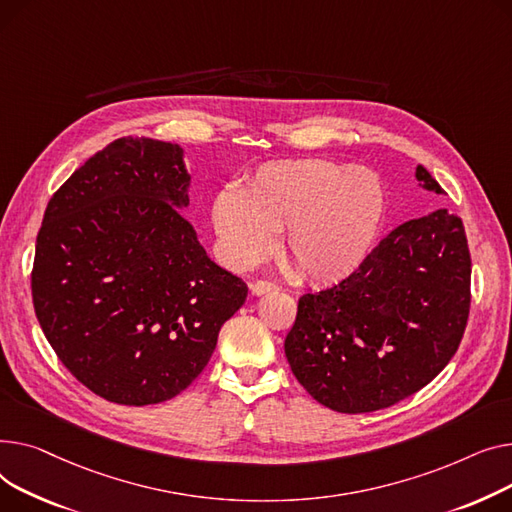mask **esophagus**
<instances>
[{
  "label": "esophagus",
  "instance_id": "esophagus-1",
  "mask_svg": "<svg viewBox=\"0 0 512 512\" xmlns=\"http://www.w3.org/2000/svg\"><path fill=\"white\" fill-rule=\"evenodd\" d=\"M281 287L273 281H266V279H258V281H252L250 283V291L254 295H264V293H270V291H279Z\"/></svg>",
  "mask_w": 512,
  "mask_h": 512
}]
</instances>
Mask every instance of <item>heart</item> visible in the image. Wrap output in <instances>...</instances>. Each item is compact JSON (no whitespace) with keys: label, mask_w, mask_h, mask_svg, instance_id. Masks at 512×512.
Returning a JSON list of instances; mask_svg holds the SVG:
<instances>
[{"label":"heart","mask_w":512,"mask_h":512,"mask_svg":"<svg viewBox=\"0 0 512 512\" xmlns=\"http://www.w3.org/2000/svg\"><path fill=\"white\" fill-rule=\"evenodd\" d=\"M384 217L374 171L320 159L273 161L213 204V227L237 266L262 260L281 231L289 273L306 283L347 279L368 258Z\"/></svg>","instance_id":"b5f03b06"}]
</instances>
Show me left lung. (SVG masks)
Listing matches in <instances>:
<instances>
[{
  "label": "left lung",
  "mask_w": 512,
  "mask_h": 512,
  "mask_svg": "<svg viewBox=\"0 0 512 512\" xmlns=\"http://www.w3.org/2000/svg\"><path fill=\"white\" fill-rule=\"evenodd\" d=\"M415 177L444 194L426 167L417 165ZM469 306L465 227L438 208L390 231L341 283L299 297L287 362L328 409H386L442 372L461 345Z\"/></svg>",
  "instance_id": "8db88e82"
}]
</instances>
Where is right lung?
I'll return each instance as SVG.
<instances>
[{"instance_id":"1","label":"right lung","mask_w":512,"mask_h":512,"mask_svg":"<svg viewBox=\"0 0 512 512\" xmlns=\"http://www.w3.org/2000/svg\"><path fill=\"white\" fill-rule=\"evenodd\" d=\"M182 148L124 136L76 169L37 235L35 314L68 372L119 405H155L206 368L248 285L210 260Z\"/></svg>"}]
</instances>
